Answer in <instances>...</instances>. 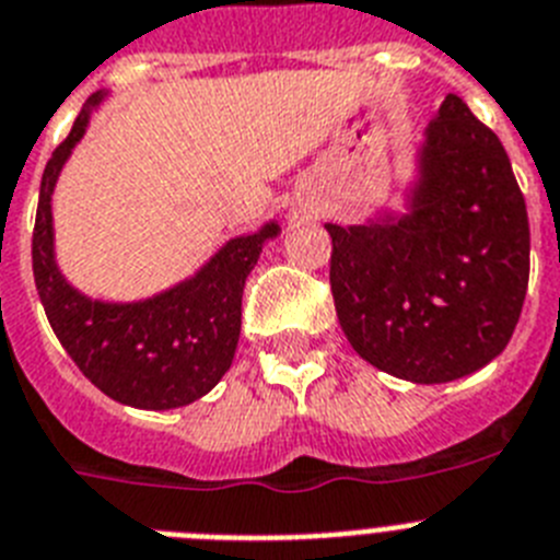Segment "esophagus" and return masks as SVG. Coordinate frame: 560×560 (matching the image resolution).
<instances>
[{
	"label": "esophagus",
	"mask_w": 560,
	"mask_h": 560,
	"mask_svg": "<svg viewBox=\"0 0 560 560\" xmlns=\"http://www.w3.org/2000/svg\"><path fill=\"white\" fill-rule=\"evenodd\" d=\"M295 213H310L307 202H299V206H295Z\"/></svg>",
	"instance_id": "34e87169"
}]
</instances>
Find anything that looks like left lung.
Instances as JSON below:
<instances>
[{
    "label": "left lung",
    "mask_w": 560,
    "mask_h": 560,
    "mask_svg": "<svg viewBox=\"0 0 560 560\" xmlns=\"http://www.w3.org/2000/svg\"><path fill=\"white\" fill-rule=\"evenodd\" d=\"M324 228L340 329L374 369L434 386L504 352L527 295V206L465 101L445 95L422 129L400 206Z\"/></svg>",
    "instance_id": "obj_1"
}]
</instances>
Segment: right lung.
I'll use <instances>...</instances> for the list:
<instances>
[{
  "mask_svg": "<svg viewBox=\"0 0 560 560\" xmlns=\"http://www.w3.org/2000/svg\"><path fill=\"white\" fill-rule=\"evenodd\" d=\"M112 92H95L52 152L38 191L33 276L52 332L90 383L120 406L168 411L206 397L231 369L242 329V293L279 220L240 233L186 279L135 301L92 299L65 276L56 256L52 194L67 160Z\"/></svg>",
  "mask_w": 560,
  "mask_h": 560,
  "instance_id": "right-lung-1",
  "label": "right lung"
}]
</instances>
